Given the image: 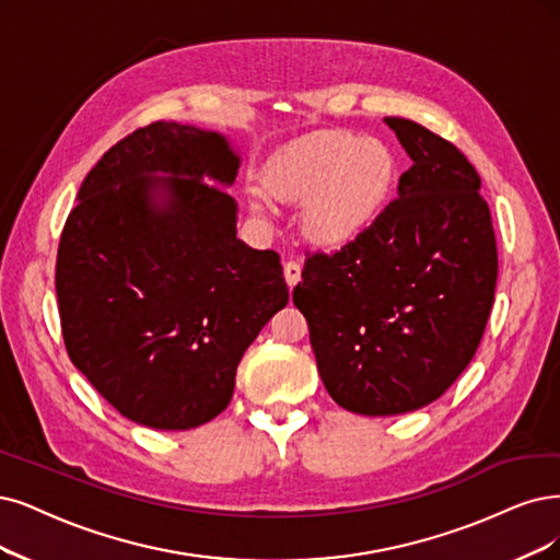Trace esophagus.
Here are the masks:
<instances>
[{
	"label": "esophagus",
	"instance_id": "1",
	"mask_svg": "<svg viewBox=\"0 0 560 560\" xmlns=\"http://www.w3.org/2000/svg\"><path fill=\"white\" fill-rule=\"evenodd\" d=\"M283 277H285V283L295 288L302 279V265L298 260H285L283 262Z\"/></svg>",
	"mask_w": 560,
	"mask_h": 560
}]
</instances>
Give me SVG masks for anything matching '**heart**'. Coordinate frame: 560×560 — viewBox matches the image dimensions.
Masks as SVG:
<instances>
[{
    "instance_id": "b5f03b06",
    "label": "heart",
    "mask_w": 560,
    "mask_h": 560,
    "mask_svg": "<svg viewBox=\"0 0 560 560\" xmlns=\"http://www.w3.org/2000/svg\"><path fill=\"white\" fill-rule=\"evenodd\" d=\"M392 184L395 156L383 142L337 131L288 144L267 168V186L279 198H306L302 231L327 248L360 240L385 210Z\"/></svg>"
}]
</instances>
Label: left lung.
<instances>
[{
  "label": "left lung",
  "mask_w": 560,
  "mask_h": 560,
  "mask_svg": "<svg viewBox=\"0 0 560 560\" xmlns=\"http://www.w3.org/2000/svg\"><path fill=\"white\" fill-rule=\"evenodd\" d=\"M412 165L376 223L306 254L293 302L341 408L401 416L436 401L480 346L499 254L480 175L445 138L385 117Z\"/></svg>",
  "instance_id": "obj_1"
}]
</instances>
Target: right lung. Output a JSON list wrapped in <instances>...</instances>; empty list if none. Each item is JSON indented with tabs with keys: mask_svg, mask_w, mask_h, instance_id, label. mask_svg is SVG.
Returning <instances> with one entry per match:
<instances>
[{
	"mask_svg": "<svg viewBox=\"0 0 560 560\" xmlns=\"http://www.w3.org/2000/svg\"><path fill=\"white\" fill-rule=\"evenodd\" d=\"M225 136L154 121L88 173L57 248L61 335L78 371L138 424L184 431L231 404L237 364L288 304L279 254L237 240ZM168 174V178H156Z\"/></svg>",
	"mask_w": 560,
	"mask_h": 560,
	"instance_id": "add662e5",
	"label": "right lung"
}]
</instances>
